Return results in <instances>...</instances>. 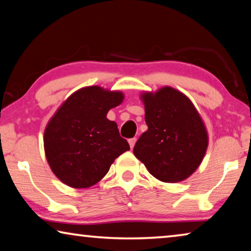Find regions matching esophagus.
Masks as SVG:
<instances>
[{
	"label": "esophagus",
	"mask_w": 251,
	"mask_h": 251,
	"mask_svg": "<svg viewBox=\"0 0 251 251\" xmlns=\"http://www.w3.org/2000/svg\"><path fill=\"white\" fill-rule=\"evenodd\" d=\"M128 143H129V147H130V150H133L134 146H135V143H136V138L134 137V138H130V139H128Z\"/></svg>",
	"instance_id": "34e87169"
}]
</instances>
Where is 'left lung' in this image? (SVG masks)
<instances>
[{
	"label": "left lung",
	"mask_w": 251,
	"mask_h": 251,
	"mask_svg": "<svg viewBox=\"0 0 251 251\" xmlns=\"http://www.w3.org/2000/svg\"><path fill=\"white\" fill-rule=\"evenodd\" d=\"M141 100L148 129L135 144V157L160 181L187 179L201 166L209 142L201 114L172 86L143 92Z\"/></svg>",
	"instance_id": "1"
}]
</instances>
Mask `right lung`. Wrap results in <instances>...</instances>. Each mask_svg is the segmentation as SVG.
<instances>
[{"mask_svg":"<svg viewBox=\"0 0 251 251\" xmlns=\"http://www.w3.org/2000/svg\"><path fill=\"white\" fill-rule=\"evenodd\" d=\"M124 99L121 91L85 86L67 97L50 118L43 137L45 157L63 184L92 187L118 156L129 151L116 123L106 117Z\"/></svg>","mask_w":251,"mask_h":251,"instance_id":"right-lung-1","label":"right lung"}]
</instances>
